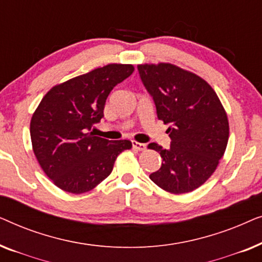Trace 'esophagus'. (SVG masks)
<instances>
[{"label":"esophagus","instance_id":"1","mask_svg":"<svg viewBox=\"0 0 262 262\" xmlns=\"http://www.w3.org/2000/svg\"><path fill=\"white\" fill-rule=\"evenodd\" d=\"M132 146H134L135 149L137 150H145L146 149V144L145 143H139V142H136V141H132Z\"/></svg>","mask_w":262,"mask_h":262}]
</instances>
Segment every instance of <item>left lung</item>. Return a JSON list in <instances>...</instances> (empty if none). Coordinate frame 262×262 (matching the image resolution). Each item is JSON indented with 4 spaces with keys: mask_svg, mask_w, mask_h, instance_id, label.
I'll use <instances>...</instances> for the list:
<instances>
[{
    "mask_svg": "<svg viewBox=\"0 0 262 262\" xmlns=\"http://www.w3.org/2000/svg\"><path fill=\"white\" fill-rule=\"evenodd\" d=\"M138 73L154 100L160 120L169 125L170 148L150 143L160 152L161 168L149 175L164 191H194L223 157L229 138L227 113L211 85L195 74L169 63L141 64Z\"/></svg>",
    "mask_w": 262,
    "mask_h": 262,
    "instance_id": "left-lung-1",
    "label": "left lung"
}]
</instances>
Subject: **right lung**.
<instances>
[{
    "mask_svg": "<svg viewBox=\"0 0 262 262\" xmlns=\"http://www.w3.org/2000/svg\"><path fill=\"white\" fill-rule=\"evenodd\" d=\"M131 64H108L55 85L31 120L34 155L45 174L63 191L81 194L112 173L126 139L108 141L91 132L103 117L107 96L134 73Z\"/></svg>",
    "mask_w": 262,
    "mask_h": 262,
    "instance_id": "1",
    "label": "right lung"
}]
</instances>
